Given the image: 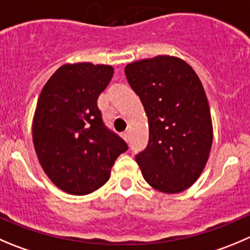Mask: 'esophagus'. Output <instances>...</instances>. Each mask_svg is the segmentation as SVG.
<instances>
[{
	"mask_svg": "<svg viewBox=\"0 0 250 250\" xmlns=\"http://www.w3.org/2000/svg\"><path fill=\"white\" fill-rule=\"evenodd\" d=\"M121 137L124 139V141L129 142V132H123V134H121Z\"/></svg>",
	"mask_w": 250,
	"mask_h": 250,
	"instance_id": "esophagus-1",
	"label": "esophagus"
}]
</instances>
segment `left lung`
<instances>
[{"instance_id":"obj_1","label":"left lung","mask_w":250,"mask_h":250,"mask_svg":"<svg viewBox=\"0 0 250 250\" xmlns=\"http://www.w3.org/2000/svg\"><path fill=\"white\" fill-rule=\"evenodd\" d=\"M125 75L148 119L147 148L136 156L153 189L177 194L203 173L213 140L210 105L200 78L177 56L127 63Z\"/></svg>"}]
</instances>
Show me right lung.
I'll use <instances>...</instances> for the list:
<instances>
[{"label":"right lung","instance_id":"add662e5","mask_svg":"<svg viewBox=\"0 0 250 250\" xmlns=\"http://www.w3.org/2000/svg\"><path fill=\"white\" fill-rule=\"evenodd\" d=\"M110 65L65 63L47 80L33 118L38 159L59 189L87 195L110 178L115 159L127 145L109 131L97 105L113 77Z\"/></svg>","mask_w":250,"mask_h":250}]
</instances>
